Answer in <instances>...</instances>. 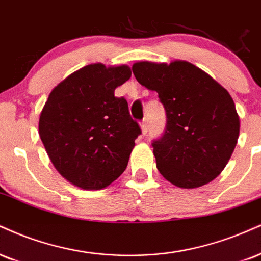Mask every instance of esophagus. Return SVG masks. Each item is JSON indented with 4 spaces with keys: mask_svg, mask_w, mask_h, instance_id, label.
<instances>
[{
    "mask_svg": "<svg viewBox=\"0 0 261 261\" xmlns=\"http://www.w3.org/2000/svg\"><path fill=\"white\" fill-rule=\"evenodd\" d=\"M141 131H142L143 135L147 134V131H148V121L143 120L141 122Z\"/></svg>",
    "mask_w": 261,
    "mask_h": 261,
    "instance_id": "1",
    "label": "esophagus"
}]
</instances>
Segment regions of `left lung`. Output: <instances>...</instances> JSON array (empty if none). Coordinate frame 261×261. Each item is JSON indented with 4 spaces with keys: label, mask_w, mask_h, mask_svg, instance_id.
<instances>
[{
    "label": "left lung",
    "mask_w": 261,
    "mask_h": 261,
    "mask_svg": "<svg viewBox=\"0 0 261 261\" xmlns=\"http://www.w3.org/2000/svg\"><path fill=\"white\" fill-rule=\"evenodd\" d=\"M135 77L158 92L166 112V128L153 142L156 168L180 188L209 184L230 161L240 135L233 99L192 63L136 62Z\"/></svg>",
    "instance_id": "obj_1"
}]
</instances>
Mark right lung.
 <instances>
[{"label":"right lung","mask_w":261,"mask_h":261,"mask_svg":"<svg viewBox=\"0 0 261 261\" xmlns=\"http://www.w3.org/2000/svg\"><path fill=\"white\" fill-rule=\"evenodd\" d=\"M130 77L127 65L95 63L49 93L40 114V139L57 171L74 186L102 190L126 169L141 128L126 99L114 91Z\"/></svg>","instance_id":"obj_1"}]
</instances>
